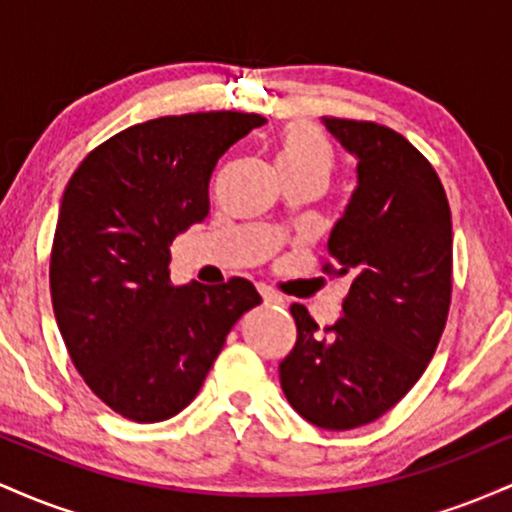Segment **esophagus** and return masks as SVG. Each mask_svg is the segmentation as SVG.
<instances>
[{
    "instance_id": "obj_1",
    "label": "esophagus",
    "mask_w": 512,
    "mask_h": 512,
    "mask_svg": "<svg viewBox=\"0 0 512 512\" xmlns=\"http://www.w3.org/2000/svg\"><path fill=\"white\" fill-rule=\"evenodd\" d=\"M260 296L264 305H281L284 303V298L279 296V293H274L272 289H267V286H260Z\"/></svg>"
}]
</instances>
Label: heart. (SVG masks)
<instances>
[{
	"label": "heart",
	"mask_w": 512,
	"mask_h": 512,
	"mask_svg": "<svg viewBox=\"0 0 512 512\" xmlns=\"http://www.w3.org/2000/svg\"><path fill=\"white\" fill-rule=\"evenodd\" d=\"M276 166L281 173L313 175L327 182L337 166V151L320 127L310 122H291L279 137Z\"/></svg>",
	"instance_id": "obj_1"
}]
</instances>
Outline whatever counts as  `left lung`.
I'll use <instances>...</instances> for the list:
<instances>
[{"mask_svg": "<svg viewBox=\"0 0 512 512\" xmlns=\"http://www.w3.org/2000/svg\"><path fill=\"white\" fill-rule=\"evenodd\" d=\"M322 122L358 161L322 267L351 276V289L344 315L322 334L303 305H291L298 337L279 380L305 421L349 431L395 407L436 354L450 310L452 219L438 173L402 134L378 122Z\"/></svg>", "mask_w": 512, "mask_h": 512, "instance_id": "1", "label": "left lung"}]
</instances>
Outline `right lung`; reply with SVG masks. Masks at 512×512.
<instances>
[{"mask_svg":"<svg viewBox=\"0 0 512 512\" xmlns=\"http://www.w3.org/2000/svg\"><path fill=\"white\" fill-rule=\"evenodd\" d=\"M236 110L168 115L88 154L62 195L50 255L57 327L93 395L139 424L195 395L238 317L262 303L248 279L170 284V245L209 214L219 158L262 127Z\"/></svg>","mask_w":512,"mask_h":512,"instance_id":"add662e5","label":"right lung"}]
</instances>
